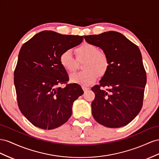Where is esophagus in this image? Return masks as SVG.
Masks as SVG:
<instances>
[{
  "instance_id": "34e87169",
  "label": "esophagus",
  "mask_w": 159,
  "mask_h": 159,
  "mask_svg": "<svg viewBox=\"0 0 159 159\" xmlns=\"http://www.w3.org/2000/svg\"><path fill=\"white\" fill-rule=\"evenodd\" d=\"M83 90H84V92H86V91H87L88 90H89V88H88L87 87H83Z\"/></svg>"
}]
</instances>
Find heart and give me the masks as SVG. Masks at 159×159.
<instances>
[{
    "label": "heart",
    "mask_w": 159,
    "mask_h": 159,
    "mask_svg": "<svg viewBox=\"0 0 159 159\" xmlns=\"http://www.w3.org/2000/svg\"><path fill=\"white\" fill-rule=\"evenodd\" d=\"M76 60L79 62L84 61L83 65V72L72 75L70 77L72 83L89 86L98 79V75H105L109 69V59L107 54L99 51L96 45L85 43L76 47L75 50ZM61 66L66 72H72L76 70L78 62L70 51L63 52L59 57Z\"/></svg>",
    "instance_id": "1"
}]
</instances>
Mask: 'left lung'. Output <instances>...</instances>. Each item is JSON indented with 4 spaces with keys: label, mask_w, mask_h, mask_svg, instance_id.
Instances as JSON below:
<instances>
[{
    "label": "left lung",
    "mask_w": 159,
    "mask_h": 159,
    "mask_svg": "<svg viewBox=\"0 0 159 159\" xmlns=\"http://www.w3.org/2000/svg\"><path fill=\"white\" fill-rule=\"evenodd\" d=\"M88 43L101 48L109 59V69L91 89L95 94L92 114L109 128L128 125L141 110L147 83L146 71L139 47L115 31L84 36ZM109 87L104 90L103 88Z\"/></svg>",
    "instance_id": "1"
}]
</instances>
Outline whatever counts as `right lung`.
Listing matches in <instances>:
<instances>
[{"label":"right lung","mask_w":159,"mask_h":159,"mask_svg":"<svg viewBox=\"0 0 159 159\" xmlns=\"http://www.w3.org/2000/svg\"><path fill=\"white\" fill-rule=\"evenodd\" d=\"M83 40V36L44 30L22 46L14 83L19 109L34 126L54 129L70 117L72 104L84 92L78 84H67L69 75L59 57ZM62 84H67L64 88Z\"/></svg>","instance_id":"right-lung-1"}]
</instances>
